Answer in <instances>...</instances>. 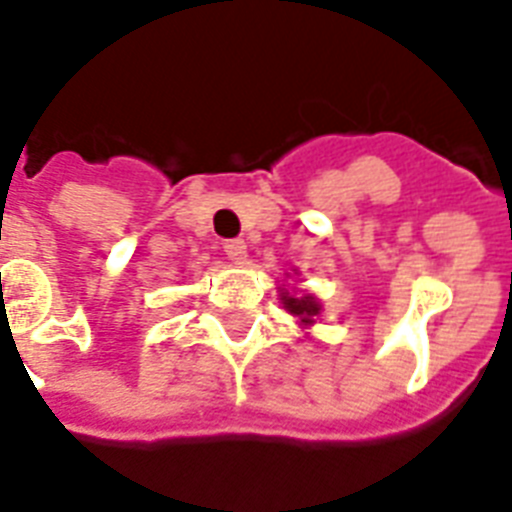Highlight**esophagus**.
Segmentation results:
<instances>
[{"instance_id":"1","label":"esophagus","mask_w":512,"mask_h":512,"mask_svg":"<svg viewBox=\"0 0 512 512\" xmlns=\"http://www.w3.org/2000/svg\"><path fill=\"white\" fill-rule=\"evenodd\" d=\"M223 252L228 255V260H234V263H247V244L242 239H231V242L223 244Z\"/></svg>"}]
</instances>
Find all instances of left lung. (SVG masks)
<instances>
[{
  "instance_id": "1",
  "label": "left lung",
  "mask_w": 512,
  "mask_h": 512,
  "mask_svg": "<svg viewBox=\"0 0 512 512\" xmlns=\"http://www.w3.org/2000/svg\"><path fill=\"white\" fill-rule=\"evenodd\" d=\"M281 302L294 318H299L302 326H313L318 313H321V302L313 294H294L289 289H281Z\"/></svg>"
}]
</instances>
